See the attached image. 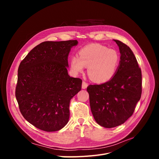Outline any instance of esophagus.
I'll return each mask as SVG.
<instances>
[{"instance_id":"obj_1","label":"esophagus","mask_w":159,"mask_h":159,"mask_svg":"<svg viewBox=\"0 0 159 159\" xmlns=\"http://www.w3.org/2000/svg\"><path fill=\"white\" fill-rule=\"evenodd\" d=\"M88 85V84L87 83H86L85 81H83V82H82V89H85V88H87Z\"/></svg>"}]
</instances>
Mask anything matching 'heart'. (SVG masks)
I'll use <instances>...</instances> for the list:
<instances>
[{
	"instance_id": "obj_1",
	"label": "heart",
	"mask_w": 159,
	"mask_h": 159,
	"mask_svg": "<svg viewBox=\"0 0 159 159\" xmlns=\"http://www.w3.org/2000/svg\"><path fill=\"white\" fill-rule=\"evenodd\" d=\"M120 63L119 54L114 49L101 44L85 46L78 52V56H72L71 68L75 74L84 71L88 67V74L95 82L104 83L116 74Z\"/></svg>"
}]
</instances>
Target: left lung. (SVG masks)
I'll use <instances>...</instances> for the list:
<instances>
[{
  "label": "left lung",
  "mask_w": 159,
  "mask_h": 159,
  "mask_svg": "<svg viewBox=\"0 0 159 159\" xmlns=\"http://www.w3.org/2000/svg\"><path fill=\"white\" fill-rule=\"evenodd\" d=\"M121 57L116 74L100 85H89L91 113L99 125L112 128L125 122L133 115L142 93V75L135 56L130 48L114 40Z\"/></svg>",
  "instance_id": "left-lung-1"
}]
</instances>
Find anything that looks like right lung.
<instances>
[{
    "instance_id": "right-lung-1",
    "label": "right lung",
    "mask_w": 159,
    "mask_h": 159,
    "mask_svg": "<svg viewBox=\"0 0 159 159\" xmlns=\"http://www.w3.org/2000/svg\"><path fill=\"white\" fill-rule=\"evenodd\" d=\"M78 43L42 42L18 67L15 95L19 109L27 121L42 131H59L68 122L70 100L82 84L67 70L69 53Z\"/></svg>"
}]
</instances>
